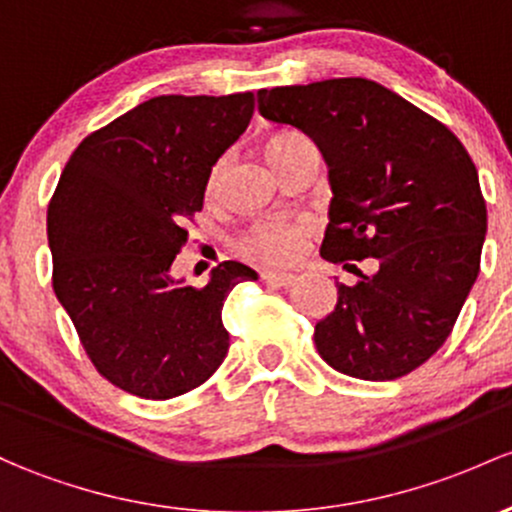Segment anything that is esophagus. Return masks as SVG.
Wrapping results in <instances>:
<instances>
[{
	"mask_svg": "<svg viewBox=\"0 0 512 512\" xmlns=\"http://www.w3.org/2000/svg\"><path fill=\"white\" fill-rule=\"evenodd\" d=\"M263 280H266L268 285H273V288H290V285H295V278L293 273H263Z\"/></svg>",
	"mask_w": 512,
	"mask_h": 512,
	"instance_id": "1",
	"label": "esophagus"
}]
</instances>
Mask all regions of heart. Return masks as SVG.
Masks as SVG:
<instances>
[{"label": "heart", "instance_id": "b5f03b06", "mask_svg": "<svg viewBox=\"0 0 512 512\" xmlns=\"http://www.w3.org/2000/svg\"><path fill=\"white\" fill-rule=\"evenodd\" d=\"M305 148H312V141L305 134L293 129H285L273 134L266 141V156L271 163L283 173L285 166L298 156ZM224 168L227 161H217L210 170L207 178V195H214L222 185ZM312 222L310 219H283V217H268L258 219L251 224L244 234L236 239V249L241 251L251 261L263 263V266H290L307 251L312 236Z\"/></svg>", "mask_w": 512, "mask_h": 512}]
</instances>
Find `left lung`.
<instances>
[{"instance_id": "obj_1", "label": "left lung", "mask_w": 512, "mask_h": 512, "mask_svg": "<svg viewBox=\"0 0 512 512\" xmlns=\"http://www.w3.org/2000/svg\"><path fill=\"white\" fill-rule=\"evenodd\" d=\"M258 112L305 131L329 166L320 254L356 271L315 324L329 366L361 381L408 376L452 334L481 268L486 200L474 161L439 119L366 78L258 90Z\"/></svg>"}]
</instances>
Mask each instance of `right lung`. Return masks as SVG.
<instances>
[{
	"label": "right lung",
	"instance_id": "obj_1",
	"mask_svg": "<svg viewBox=\"0 0 512 512\" xmlns=\"http://www.w3.org/2000/svg\"><path fill=\"white\" fill-rule=\"evenodd\" d=\"M251 114L254 92L153 97L85 136L65 163L48 205L53 290L87 359L126 393L178 398L227 356L224 300L256 273L224 261L195 288L170 266L212 166Z\"/></svg>",
	"mask_w": 512,
	"mask_h": 512
}]
</instances>
